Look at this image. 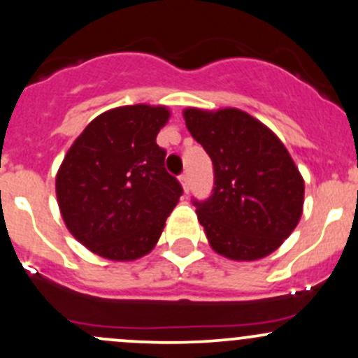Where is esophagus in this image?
<instances>
[{"mask_svg":"<svg viewBox=\"0 0 358 358\" xmlns=\"http://www.w3.org/2000/svg\"><path fill=\"white\" fill-rule=\"evenodd\" d=\"M180 182H182V187H183V192H185V194H189V190H190V183H189V176H187V175H182V176H180Z\"/></svg>","mask_w":358,"mask_h":358,"instance_id":"1","label":"esophagus"}]
</instances>
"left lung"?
Instances as JSON below:
<instances>
[{
  "label": "left lung",
  "mask_w": 358,
  "mask_h": 358,
  "mask_svg": "<svg viewBox=\"0 0 358 358\" xmlns=\"http://www.w3.org/2000/svg\"><path fill=\"white\" fill-rule=\"evenodd\" d=\"M192 137L214 166V190L195 202L210 248L231 261H259L292 235L306 185L283 142L236 108L183 110Z\"/></svg>",
  "instance_id": "left-lung-1"
}]
</instances>
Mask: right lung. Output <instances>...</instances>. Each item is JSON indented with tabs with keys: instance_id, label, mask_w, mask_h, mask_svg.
<instances>
[{
	"instance_id": "right-lung-1",
	"label": "right lung",
	"mask_w": 358,
	"mask_h": 358,
	"mask_svg": "<svg viewBox=\"0 0 358 358\" xmlns=\"http://www.w3.org/2000/svg\"><path fill=\"white\" fill-rule=\"evenodd\" d=\"M171 113L134 104L101 113L75 138L56 173V199L66 228L92 254L127 262L148 255L182 185L164 169L156 144Z\"/></svg>"
}]
</instances>
